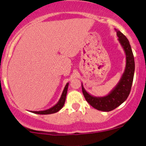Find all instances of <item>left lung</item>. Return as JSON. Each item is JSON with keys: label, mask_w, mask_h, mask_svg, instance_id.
I'll return each mask as SVG.
<instances>
[{"label": "left lung", "mask_w": 146, "mask_h": 146, "mask_svg": "<svg viewBox=\"0 0 146 146\" xmlns=\"http://www.w3.org/2000/svg\"><path fill=\"white\" fill-rule=\"evenodd\" d=\"M118 40L126 54V64L125 70L117 86L104 97H94L90 95L84 89L82 91L86 101L96 110L103 111H110L122 104L129 97L133 83L135 70L134 57L129 40L120 31L117 30Z\"/></svg>", "instance_id": "8db88e82"}]
</instances>
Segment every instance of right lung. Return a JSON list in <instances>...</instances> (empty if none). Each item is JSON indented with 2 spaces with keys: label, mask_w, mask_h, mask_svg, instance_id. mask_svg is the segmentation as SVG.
I'll return each mask as SVG.
<instances>
[{
  "label": "right lung",
  "mask_w": 146,
  "mask_h": 146,
  "mask_svg": "<svg viewBox=\"0 0 146 146\" xmlns=\"http://www.w3.org/2000/svg\"><path fill=\"white\" fill-rule=\"evenodd\" d=\"M68 82L66 85L65 86L64 91L62 92V95H61V98L57 102L56 104L52 107L51 108L48 109V110H44V111H32V113H35V114H54V113L57 112V111H59L64 105L65 101H66V94H67L68 91Z\"/></svg>",
  "instance_id": "add662e5"
}]
</instances>
